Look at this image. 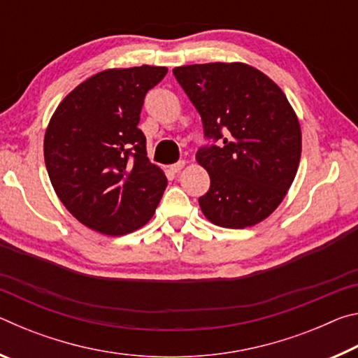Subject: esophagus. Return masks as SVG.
Here are the masks:
<instances>
[{
	"label": "esophagus",
	"instance_id": "34e87169",
	"mask_svg": "<svg viewBox=\"0 0 358 358\" xmlns=\"http://www.w3.org/2000/svg\"><path fill=\"white\" fill-rule=\"evenodd\" d=\"M185 166H186L185 161H178V162H175V164H172L169 169H171L172 173H178Z\"/></svg>",
	"mask_w": 358,
	"mask_h": 358
}]
</instances>
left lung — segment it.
<instances>
[{
    "label": "left lung",
    "mask_w": 358,
    "mask_h": 358,
    "mask_svg": "<svg viewBox=\"0 0 358 358\" xmlns=\"http://www.w3.org/2000/svg\"><path fill=\"white\" fill-rule=\"evenodd\" d=\"M201 113L205 136L220 145L197 151L210 175L199 199L210 222L226 229L256 226L286 197L301 155V129L282 90L246 63H207L173 69Z\"/></svg>",
    "instance_id": "obj_1"
}]
</instances>
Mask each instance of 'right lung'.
<instances>
[{"label": "right lung", "mask_w": 358, "mask_h": 358, "mask_svg": "<svg viewBox=\"0 0 358 358\" xmlns=\"http://www.w3.org/2000/svg\"><path fill=\"white\" fill-rule=\"evenodd\" d=\"M164 66L101 71L72 90L44 137L52 186L69 213L96 232L126 235L153 217L167 178L147 157L137 128L145 94Z\"/></svg>", "instance_id": "add662e5"}]
</instances>
